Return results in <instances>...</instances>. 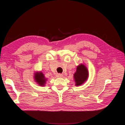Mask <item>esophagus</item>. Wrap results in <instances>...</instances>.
Returning a JSON list of instances; mask_svg holds the SVG:
<instances>
[{"label": "esophagus", "mask_w": 125, "mask_h": 125, "mask_svg": "<svg viewBox=\"0 0 125 125\" xmlns=\"http://www.w3.org/2000/svg\"><path fill=\"white\" fill-rule=\"evenodd\" d=\"M62 75H62V74L58 73V74H57V77H58V78H61V77H62Z\"/></svg>", "instance_id": "obj_1"}]
</instances>
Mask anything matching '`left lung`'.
Segmentation results:
<instances>
[{
    "mask_svg": "<svg viewBox=\"0 0 125 125\" xmlns=\"http://www.w3.org/2000/svg\"><path fill=\"white\" fill-rule=\"evenodd\" d=\"M89 72L87 68L83 65L80 64L77 67V70L73 75L75 85L79 86L82 84L88 78Z\"/></svg>",
    "mask_w": 125,
    "mask_h": 125,
    "instance_id": "8db88e82",
    "label": "left lung"
}]
</instances>
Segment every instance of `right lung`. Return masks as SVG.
Here are the masks:
<instances>
[{"label":"right lung","instance_id":"obj_1","mask_svg":"<svg viewBox=\"0 0 125 125\" xmlns=\"http://www.w3.org/2000/svg\"><path fill=\"white\" fill-rule=\"evenodd\" d=\"M34 79L36 82L40 86H44L47 79L45 78L44 74L42 72H36L34 74Z\"/></svg>","mask_w":125,"mask_h":125}]
</instances>
